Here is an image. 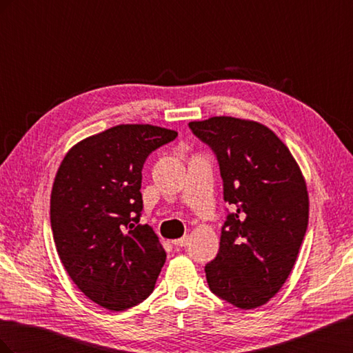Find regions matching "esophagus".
I'll use <instances>...</instances> for the list:
<instances>
[{
  "label": "esophagus",
  "instance_id": "34e87169",
  "mask_svg": "<svg viewBox=\"0 0 353 353\" xmlns=\"http://www.w3.org/2000/svg\"><path fill=\"white\" fill-rule=\"evenodd\" d=\"M188 240H190V237L184 236V237H181L178 240H172V244L176 245V248H185V245L188 244Z\"/></svg>",
  "mask_w": 353,
  "mask_h": 353
}]
</instances>
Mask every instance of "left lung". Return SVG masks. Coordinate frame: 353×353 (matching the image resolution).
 <instances>
[{
  "label": "left lung",
  "instance_id": "left-lung-1",
  "mask_svg": "<svg viewBox=\"0 0 353 353\" xmlns=\"http://www.w3.org/2000/svg\"><path fill=\"white\" fill-rule=\"evenodd\" d=\"M190 130L216 154L227 215L212 293L240 309L265 305L290 275L309 219L305 178L287 145L259 122L215 116Z\"/></svg>",
  "mask_w": 353,
  "mask_h": 353
}]
</instances>
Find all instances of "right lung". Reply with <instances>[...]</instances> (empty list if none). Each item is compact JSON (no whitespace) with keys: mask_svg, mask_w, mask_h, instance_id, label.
Here are the masks:
<instances>
[{"mask_svg":"<svg viewBox=\"0 0 353 353\" xmlns=\"http://www.w3.org/2000/svg\"><path fill=\"white\" fill-rule=\"evenodd\" d=\"M178 132L117 125L73 145L54 178L52 237L72 281L97 305L125 311L153 292L166 252L140 225L145 159Z\"/></svg>","mask_w":353,"mask_h":353,"instance_id":"obj_1","label":"right lung"}]
</instances>
